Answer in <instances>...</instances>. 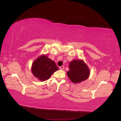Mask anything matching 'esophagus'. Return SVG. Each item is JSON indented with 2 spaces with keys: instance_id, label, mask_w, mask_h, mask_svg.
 <instances>
[{
  "instance_id": "obj_1",
  "label": "esophagus",
  "mask_w": 121,
  "mask_h": 121,
  "mask_svg": "<svg viewBox=\"0 0 121 121\" xmlns=\"http://www.w3.org/2000/svg\"><path fill=\"white\" fill-rule=\"evenodd\" d=\"M60 70H64V66H60Z\"/></svg>"
}]
</instances>
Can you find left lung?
<instances>
[{
  "instance_id": "8db88e82",
  "label": "left lung",
  "mask_w": 121,
  "mask_h": 121,
  "mask_svg": "<svg viewBox=\"0 0 121 121\" xmlns=\"http://www.w3.org/2000/svg\"><path fill=\"white\" fill-rule=\"evenodd\" d=\"M67 75L72 82L76 83L86 80L90 75V70L81 60H74L70 63Z\"/></svg>"
}]
</instances>
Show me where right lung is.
Returning <instances> with one entry per match:
<instances>
[{"instance_id": "1", "label": "right lung", "mask_w": 121, "mask_h": 121, "mask_svg": "<svg viewBox=\"0 0 121 121\" xmlns=\"http://www.w3.org/2000/svg\"><path fill=\"white\" fill-rule=\"evenodd\" d=\"M58 68L53 61L45 55L39 57L35 60L31 68L32 73L41 81L48 79Z\"/></svg>"}]
</instances>
